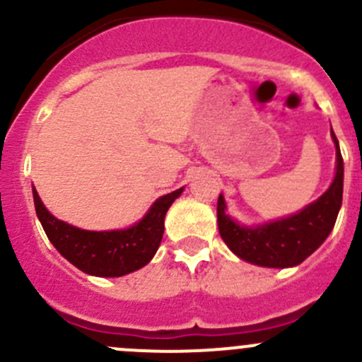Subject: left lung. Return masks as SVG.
<instances>
[{
  "instance_id": "1",
  "label": "left lung",
  "mask_w": 362,
  "mask_h": 362,
  "mask_svg": "<svg viewBox=\"0 0 362 362\" xmlns=\"http://www.w3.org/2000/svg\"><path fill=\"white\" fill-rule=\"evenodd\" d=\"M331 136L337 147V175L333 184L317 202L298 214L255 228H245L226 214L224 196H218V233L240 259L266 268H291L301 264L329 236L343 198V158L333 129Z\"/></svg>"
}]
</instances>
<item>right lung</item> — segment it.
I'll list each match as a JSON object with an SVG mask.
<instances>
[{
  "label": "right lung",
  "mask_w": 362,
  "mask_h": 362,
  "mask_svg": "<svg viewBox=\"0 0 362 362\" xmlns=\"http://www.w3.org/2000/svg\"><path fill=\"white\" fill-rule=\"evenodd\" d=\"M184 189L170 192L151 206L138 224L120 231H86L54 217L33 189L36 215L57 252L87 275L122 276L144 268L159 249L164 215Z\"/></svg>",
  "instance_id": "add662e5"
}]
</instances>
